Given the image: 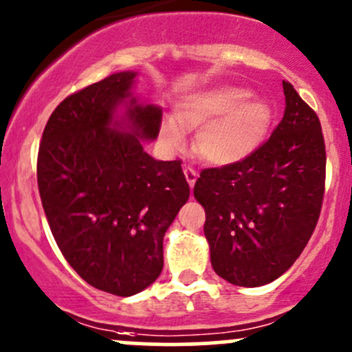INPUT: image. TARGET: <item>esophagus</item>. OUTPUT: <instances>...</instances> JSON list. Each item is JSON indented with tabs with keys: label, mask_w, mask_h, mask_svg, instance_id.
<instances>
[{
	"label": "esophagus",
	"mask_w": 352,
	"mask_h": 352,
	"mask_svg": "<svg viewBox=\"0 0 352 352\" xmlns=\"http://www.w3.org/2000/svg\"><path fill=\"white\" fill-rule=\"evenodd\" d=\"M184 176H186V181L188 184H190V188L195 186L196 179H198V173H196L192 168H184Z\"/></svg>",
	"instance_id": "esophagus-1"
}]
</instances>
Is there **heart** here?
<instances>
[{"label": "heart", "mask_w": 352, "mask_h": 352, "mask_svg": "<svg viewBox=\"0 0 352 352\" xmlns=\"http://www.w3.org/2000/svg\"><path fill=\"white\" fill-rule=\"evenodd\" d=\"M243 87L221 85L203 90L177 105L176 117H162L160 135L169 149L186 144V132L198 131L196 151L208 162L235 164L265 142L275 120L267 100L252 99Z\"/></svg>", "instance_id": "heart-1"}]
</instances>
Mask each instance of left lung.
<instances>
[{"label":"left lung","mask_w":352,"mask_h":352,"mask_svg":"<svg viewBox=\"0 0 352 352\" xmlns=\"http://www.w3.org/2000/svg\"><path fill=\"white\" fill-rule=\"evenodd\" d=\"M285 112L247 160L201 171L195 198L205 208L213 270L260 287L289 270L307 245L324 198L326 146L316 112L283 80Z\"/></svg>","instance_id":"8db88e82"}]
</instances>
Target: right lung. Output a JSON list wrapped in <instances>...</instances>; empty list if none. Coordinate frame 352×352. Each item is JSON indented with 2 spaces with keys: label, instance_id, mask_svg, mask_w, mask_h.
Wrapping results in <instances>:
<instances>
[{
  "label": "right lung",
  "instance_id": "obj_1",
  "mask_svg": "<svg viewBox=\"0 0 352 352\" xmlns=\"http://www.w3.org/2000/svg\"><path fill=\"white\" fill-rule=\"evenodd\" d=\"M135 75L112 74L67 97L45 126L36 162L60 252L87 283L120 297L160 277L164 233L190 198L181 161L144 151L162 111L132 96Z\"/></svg>",
  "mask_w": 352,
  "mask_h": 352
}]
</instances>
